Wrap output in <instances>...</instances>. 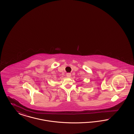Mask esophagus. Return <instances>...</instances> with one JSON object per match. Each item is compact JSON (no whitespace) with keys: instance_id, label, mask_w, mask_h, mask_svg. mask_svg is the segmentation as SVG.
I'll return each mask as SVG.
<instances>
[{"instance_id":"esophagus-1","label":"esophagus","mask_w":134,"mask_h":134,"mask_svg":"<svg viewBox=\"0 0 134 134\" xmlns=\"http://www.w3.org/2000/svg\"><path fill=\"white\" fill-rule=\"evenodd\" d=\"M66 76H67V77H70L71 76V74L70 73H67L66 74Z\"/></svg>"}]
</instances>
